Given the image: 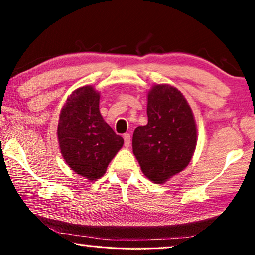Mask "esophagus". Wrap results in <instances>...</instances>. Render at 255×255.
<instances>
[{"label":"esophagus","mask_w":255,"mask_h":255,"mask_svg":"<svg viewBox=\"0 0 255 255\" xmlns=\"http://www.w3.org/2000/svg\"><path fill=\"white\" fill-rule=\"evenodd\" d=\"M130 133H125L124 135V140H125V146H126V147H129V146H130Z\"/></svg>","instance_id":"1"}]
</instances>
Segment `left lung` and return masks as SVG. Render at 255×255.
Instances as JSON below:
<instances>
[{
  "instance_id": "1",
  "label": "left lung",
  "mask_w": 255,
  "mask_h": 255,
  "mask_svg": "<svg viewBox=\"0 0 255 255\" xmlns=\"http://www.w3.org/2000/svg\"><path fill=\"white\" fill-rule=\"evenodd\" d=\"M148 123L132 135V152L143 173L162 183L185 169L197 144L191 108L178 89L155 85L148 93Z\"/></svg>"
}]
</instances>
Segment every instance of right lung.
<instances>
[{"label": "right lung", "mask_w": 255, "mask_h": 255, "mask_svg": "<svg viewBox=\"0 0 255 255\" xmlns=\"http://www.w3.org/2000/svg\"><path fill=\"white\" fill-rule=\"evenodd\" d=\"M92 86L75 90L60 111L58 143L68 166L90 181L106 173L124 139L103 120Z\"/></svg>", "instance_id": "add662e5"}]
</instances>
